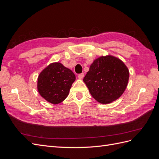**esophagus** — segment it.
Listing matches in <instances>:
<instances>
[{"label": "esophagus", "mask_w": 159, "mask_h": 159, "mask_svg": "<svg viewBox=\"0 0 159 159\" xmlns=\"http://www.w3.org/2000/svg\"><path fill=\"white\" fill-rule=\"evenodd\" d=\"M84 73H82V74H79L78 75V78H79V79H83L84 78Z\"/></svg>", "instance_id": "34e87169"}]
</instances>
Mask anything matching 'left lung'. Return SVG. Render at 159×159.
Instances as JSON below:
<instances>
[{
	"mask_svg": "<svg viewBox=\"0 0 159 159\" xmlns=\"http://www.w3.org/2000/svg\"><path fill=\"white\" fill-rule=\"evenodd\" d=\"M129 71L118 57L102 56L93 60L84 78L92 97L102 104H109L119 99L125 91Z\"/></svg>",
	"mask_w": 159,
	"mask_h": 159,
	"instance_id": "8db88e82",
	"label": "left lung"
}]
</instances>
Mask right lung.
<instances>
[{
  "mask_svg": "<svg viewBox=\"0 0 159 159\" xmlns=\"http://www.w3.org/2000/svg\"><path fill=\"white\" fill-rule=\"evenodd\" d=\"M75 80V75L60 62H53L43 70L38 77L37 89L48 102L58 104L68 97Z\"/></svg>",
  "mask_w": 159,
  "mask_h": 159,
  "instance_id": "add662e5",
  "label": "right lung"
}]
</instances>
